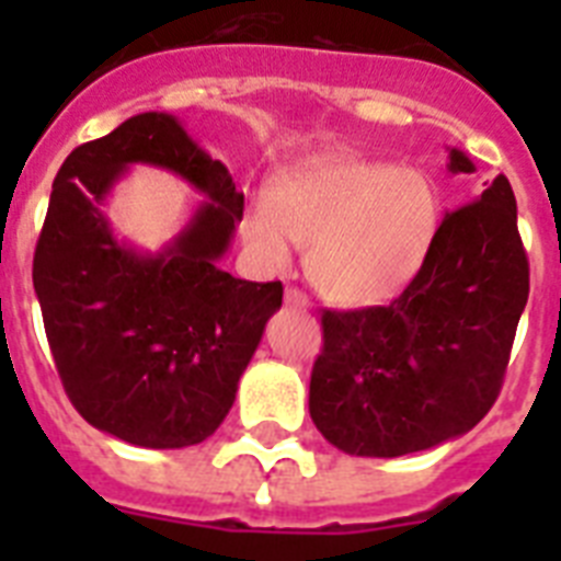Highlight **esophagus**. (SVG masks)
Returning <instances> with one entry per match:
<instances>
[{
	"label": "esophagus",
	"instance_id": "1",
	"mask_svg": "<svg viewBox=\"0 0 561 561\" xmlns=\"http://www.w3.org/2000/svg\"><path fill=\"white\" fill-rule=\"evenodd\" d=\"M285 302H288V306H294V308H302V311H306V308H311V299H308L299 288L285 290Z\"/></svg>",
	"mask_w": 561,
	"mask_h": 561
}]
</instances>
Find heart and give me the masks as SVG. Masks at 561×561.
Masks as SVG:
<instances>
[{"label": "heart", "instance_id": "1", "mask_svg": "<svg viewBox=\"0 0 561 561\" xmlns=\"http://www.w3.org/2000/svg\"><path fill=\"white\" fill-rule=\"evenodd\" d=\"M439 229V194L419 169L334 160L290 174L273 206L250 203L241 236L262 262L282 267L290 241L308 247V279L341 306H373L413 282Z\"/></svg>", "mask_w": 561, "mask_h": 561}]
</instances>
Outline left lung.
<instances>
[{
  "label": "left lung",
  "instance_id": "obj_1",
  "mask_svg": "<svg viewBox=\"0 0 561 561\" xmlns=\"http://www.w3.org/2000/svg\"><path fill=\"white\" fill-rule=\"evenodd\" d=\"M448 169L474 171L451 148ZM530 294L510 180L448 211L422 271L390 306L323 311L308 410L355 457H401L466 434L504 383Z\"/></svg>",
  "mask_w": 561,
  "mask_h": 561
}]
</instances>
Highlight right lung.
<instances>
[{
  "label": "right lung",
  "instance_id": "1",
  "mask_svg": "<svg viewBox=\"0 0 561 561\" xmlns=\"http://www.w3.org/2000/svg\"><path fill=\"white\" fill-rule=\"evenodd\" d=\"M136 161L210 197L157 256L116 242L100 211ZM241 215L227 165L169 113H139L66 157L34 250V290L66 396L92 427L142 448H186L218 431L282 306V282L218 267Z\"/></svg>",
  "mask_w": 561,
  "mask_h": 561
}]
</instances>
